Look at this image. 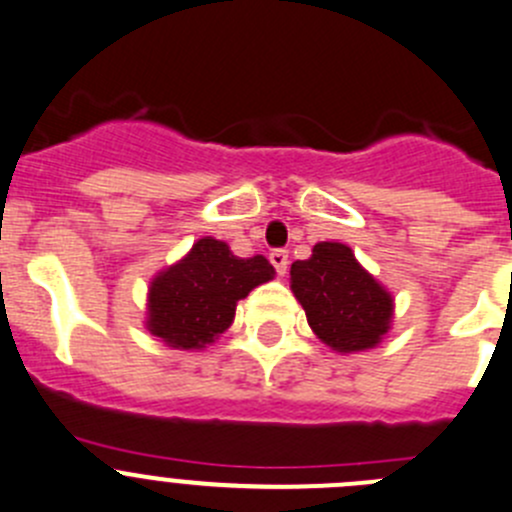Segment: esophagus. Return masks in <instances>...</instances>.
Here are the masks:
<instances>
[{
  "label": "esophagus",
  "mask_w": 512,
  "mask_h": 512,
  "mask_svg": "<svg viewBox=\"0 0 512 512\" xmlns=\"http://www.w3.org/2000/svg\"><path fill=\"white\" fill-rule=\"evenodd\" d=\"M287 250H272L270 252V262L272 265H275V270H277V275H285V270H287Z\"/></svg>",
  "instance_id": "1"
}]
</instances>
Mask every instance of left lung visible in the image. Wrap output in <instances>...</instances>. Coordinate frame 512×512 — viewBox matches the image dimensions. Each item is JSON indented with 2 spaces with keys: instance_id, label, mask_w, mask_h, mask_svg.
<instances>
[{
  "instance_id": "1",
  "label": "left lung",
  "mask_w": 512,
  "mask_h": 512,
  "mask_svg": "<svg viewBox=\"0 0 512 512\" xmlns=\"http://www.w3.org/2000/svg\"><path fill=\"white\" fill-rule=\"evenodd\" d=\"M290 290L312 332L340 355L372 350L393 327L395 297L342 242H317L292 262Z\"/></svg>"
}]
</instances>
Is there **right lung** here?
<instances>
[{
    "instance_id": "right-lung-1",
    "label": "right lung",
    "mask_w": 512,
    "mask_h": 512,
    "mask_svg": "<svg viewBox=\"0 0 512 512\" xmlns=\"http://www.w3.org/2000/svg\"><path fill=\"white\" fill-rule=\"evenodd\" d=\"M272 277L275 267L262 255L237 257L227 242L202 237L152 277L145 327L167 347L202 350L232 325L237 302Z\"/></svg>"
}]
</instances>
